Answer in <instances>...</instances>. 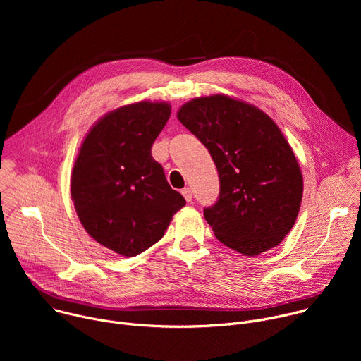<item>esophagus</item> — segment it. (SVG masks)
I'll use <instances>...</instances> for the list:
<instances>
[{
  "mask_svg": "<svg viewBox=\"0 0 361 361\" xmlns=\"http://www.w3.org/2000/svg\"><path fill=\"white\" fill-rule=\"evenodd\" d=\"M181 192H183L184 198H185L188 202L192 200V191H191V188H190V187H185V188H183V190H181Z\"/></svg>",
  "mask_w": 361,
  "mask_h": 361,
  "instance_id": "1",
  "label": "esophagus"
}]
</instances>
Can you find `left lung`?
Returning a JSON list of instances; mask_svg holds the SVG:
<instances>
[{
	"label": "left lung",
	"mask_w": 361,
	"mask_h": 361,
	"mask_svg": "<svg viewBox=\"0 0 361 361\" xmlns=\"http://www.w3.org/2000/svg\"><path fill=\"white\" fill-rule=\"evenodd\" d=\"M177 117L209 149L219 171V198L204 209L217 240L245 255L281 243L300 210L302 177L276 123L220 94L194 98Z\"/></svg>",
	"instance_id": "obj_1"
}]
</instances>
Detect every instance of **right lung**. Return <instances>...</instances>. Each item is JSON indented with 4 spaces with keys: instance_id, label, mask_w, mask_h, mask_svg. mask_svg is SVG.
I'll return each instance as SVG.
<instances>
[{
    "instance_id": "1",
    "label": "right lung",
    "mask_w": 361,
    "mask_h": 361,
    "mask_svg": "<svg viewBox=\"0 0 361 361\" xmlns=\"http://www.w3.org/2000/svg\"><path fill=\"white\" fill-rule=\"evenodd\" d=\"M167 102L141 101L102 117L85 137L71 177V197L85 231L117 254L156 244L184 197L151 156L170 118Z\"/></svg>"
}]
</instances>
